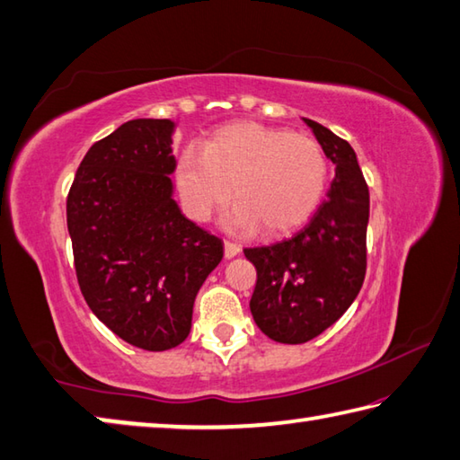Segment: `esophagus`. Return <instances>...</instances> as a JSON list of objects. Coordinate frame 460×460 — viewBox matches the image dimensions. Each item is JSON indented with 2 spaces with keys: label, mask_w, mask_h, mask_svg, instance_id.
I'll return each mask as SVG.
<instances>
[{
  "label": "esophagus",
  "mask_w": 460,
  "mask_h": 460,
  "mask_svg": "<svg viewBox=\"0 0 460 460\" xmlns=\"http://www.w3.org/2000/svg\"><path fill=\"white\" fill-rule=\"evenodd\" d=\"M241 253V247L237 245V243H233V241H225V257L227 259H233V257H237Z\"/></svg>",
  "instance_id": "esophagus-1"
}]
</instances>
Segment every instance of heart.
I'll return each instance as SVG.
<instances>
[{
    "label": "heart",
    "mask_w": 460,
    "mask_h": 460,
    "mask_svg": "<svg viewBox=\"0 0 460 460\" xmlns=\"http://www.w3.org/2000/svg\"><path fill=\"white\" fill-rule=\"evenodd\" d=\"M185 211L209 221L231 199L225 223L231 231L261 227L277 235L299 227L327 189L329 164L317 141L305 135L237 123L219 129L203 151L185 149L175 167Z\"/></svg>",
    "instance_id": "1"
}]
</instances>
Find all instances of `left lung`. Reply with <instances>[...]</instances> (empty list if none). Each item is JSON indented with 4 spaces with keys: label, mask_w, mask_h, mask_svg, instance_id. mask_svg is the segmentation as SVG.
<instances>
[{
    "label": "left lung",
    "mask_w": 460,
    "mask_h": 460,
    "mask_svg": "<svg viewBox=\"0 0 460 460\" xmlns=\"http://www.w3.org/2000/svg\"><path fill=\"white\" fill-rule=\"evenodd\" d=\"M305 123L335 164L327 201L293 237L245 249L257 269L251 314L269 339L287 345L307 343L343 317L367 269L368 189L357 153L321 123Z\"/></svg>",
    "instance_id": "1"
}]
</instances>
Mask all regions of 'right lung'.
I'll list each match as a JSON object with an SVG mask.
<instances>
[{"instance_id":"right-lung-1","label":"right lung","mask_w":460,"mask_h":460,"mask_svg":"<svg viewBox=\"0 0 460 460\" xmlns=\"http://www.w3.org/2000/svg\"><path fill=\"white\" fill-rule=\"evenodd\" d=\"M171 119H131L85 153L67 195V231L89 309L125 343L181 345L223 241L175 201Z\"/></svg>"}]
</instances>
